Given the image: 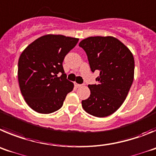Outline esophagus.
<instances>
[{"mask_svg": "<svg viewBox=\"0 0 156 156\" xmlns=\"http://www.w3.org/2000/svg\"><path fill=\"white\" fill-rule=\"evenodd\" d=\"M74 84H75V88H79V87L81 86V85L76 83V82H75V83H74Z\"/></svg>", "mask_w": 156, "mask_h": 156, "instance_id": "esophagus-1", "label": "esophagus"}]
</instances>
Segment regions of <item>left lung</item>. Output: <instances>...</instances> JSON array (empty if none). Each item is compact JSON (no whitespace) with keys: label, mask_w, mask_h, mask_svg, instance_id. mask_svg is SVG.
Returning <instances> with one entry per match:
<instances>
[{"label":"left lung","mask_w":156,"mask_h":156,"mask_svg":"<svg viewBox=\"0 0 156 156\" xmlns=\"http://www.w3.org/2000/svg\"><path fill=\"white\" fill-rule=\"evenodd\" d=\"M92 72L99 71L97 85H88L90 96L81 101L85 111L96 117L116 112L127 98L134 75L130 50L113 36H91L81 40Z\"/></svg>","instance_id":"left-lung-1"}]
</instances>
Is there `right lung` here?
<instances>
[{"label": "right lung", "mask_w": 156, "mask_h": 156, "mask_svg": "<svg viewBox=\"0 0 156 156\" xmlns=\"http://www.w3.org/2000/svg\"><path fill=\"white\" fill-rule=\"evenodd\" d=\"M78 40L63 35H45L21 54L18 68L19 87L25 101L34 111L43 114L57 111L73 90L74 84L66 78L62 64Z\"/></svg>", "instance_id": "1"}]
</instances>
